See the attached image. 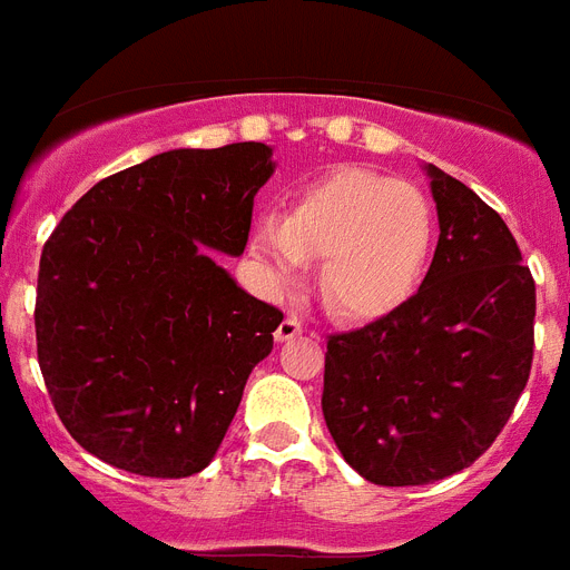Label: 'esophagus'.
<instances>
[{"instance_id": "obj_1", "label": "esophagus", "mask_w": 570, "mask_h": 570, "mask_svg": "<svg viewBox=\"0 0 570 570\" xmlns=\"http://www.w3.org/2000/svg\"><path fill=\"white\" fill-rule=\"evenodd\" d=\"M301 333H304V324L298 322V318H295V315H286L284 322L277 324V330H275V342H293L295 336H301Z\"/></svg>"}]
</instances>
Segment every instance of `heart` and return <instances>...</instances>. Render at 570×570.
I'll use <instances>...</instances> for the list:
<instances>
[{"mask_svg": "<svg viewBox=\"0 0 570 570\" xmlns=\"http://www.w3.org/2000/svg\"><path fill=\"white\" fill-rule=\"evenodd\" d=\"M434 246V214L423 190L365 167H336L289 199L286 217L263 214L248 252L275 289L304 281L322 261V293L333 313L376 322L405 307L423 284Z\"/></svg>", "mask_w": 570, "mask_h": 570, "instance_id": "heart-1", "label": "heart"}]
</instances>
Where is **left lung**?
Returning a JSON list of instances; mask_svg holds the SVG:
<instances>
[{"mask_svg": "<svg viewBox=\"0 0 570 570\" xmlns=\"http://www.w3.org/2000/svg\"><path fill=\"white\" fill-rule=\"evenodd\" d=\"M438 248L417 295L330 336L322 409L338 452L382 487L434 484L484 455L533 362L537 284L504 219L423 165Z\"/></svg>", "mask_w": 570, "mask_h": 570, "instance_id": "8db88e82", "label": "left lung"}]
</instances>
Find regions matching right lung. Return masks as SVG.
Instances as JSON below:
<instances>
[{"label":"right lung","mask_w":570,"mask_h":570,"mask_svg":"<svg viewBox=\"0 0 570 570\" xmlns=\"http://www.w3.org/2000/svg\"><path fill=\"white\" fill-rule=\"evenodd\" d=\"M272 174L261 141L159 153L86 190L42 246L37 356L89 455L147 478L214 461L284 315L212 252L243 255Z\"/></svg>","instance_id":"1"}]
</instances>
